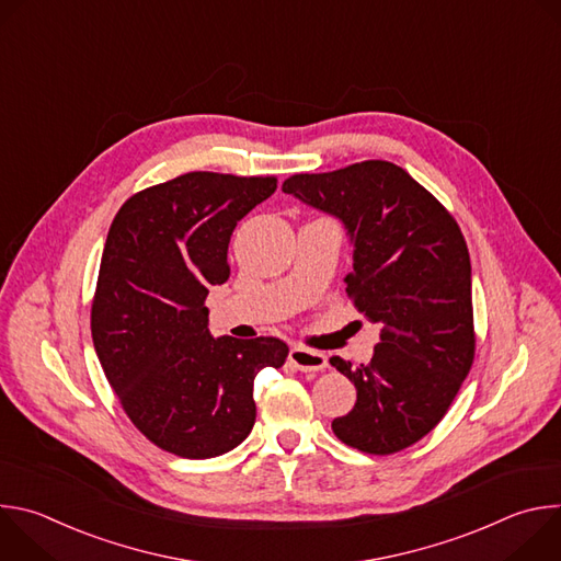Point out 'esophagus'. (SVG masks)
I'll return each instance as SVG.
<instances>
[{"label":"esophagus","instance_id":"obj_1","mask_svg":"<svg viewBox=\"0 0 561 561\" xmlns=\"http://www.w3.org/2000/svg\"><path fill=\"white\" fill-rule=\"evenodd\" d=\"M288 359L301 373H317V370H324L329 366V359H327L324 353H317V351H310V348H304V346L290 348Z\"/></svg>","mask_w":561,"mask_h":561}]
</instances>
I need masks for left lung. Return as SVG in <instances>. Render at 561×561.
<instances>
[{
    "label": "left lung",
    "instance_id": "8db88e82",
    "mask_svg": "<svg viewBox=\"0 0 561 561\" xmlns=\"http://www.w3.org/2000/svg\"><path fill=\"white\" fill-rule=\"evenodd\" d=\"M282 191L344 221L353 244L346 293L381 327L368 364L331 357L357 388L333 433L368 455L404 450L444 420L474 359L466 239L422 184L383 159L290 175Z\"/></svg>",
    "mask_w": 561,
    "mask_h": 561
}]
</instances>
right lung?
<instances>
[{
    "instance_id": "right-lung-1",
    "label": "right lung",
    "mask_w": 561,
    "mask_h": 561,
    "mask_svg": "<svg viewBox=\"0 0 561 561\" xmlns=\"http://www.w3.org/2000/svg\"><path fill=\"white\" fill-rule=\"evenodd\" d=\"M277 178L195 171L128 197L102 253L91 308L93 344L119 404L157 448L208 459L242 444L255 424V375L282 368L275 337H210V286L228 279L237 221Z\"/></svg>"
}]
</instances>
